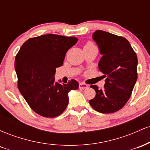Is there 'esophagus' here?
Returning a JSON list of instances; mask_svg holds the SVG:
<instances>
[{"mask_svg":"<svg viewBox=\"0 0 150 150\" xmlns=\"http://www.w3.org/2000/svg\"><path fill=\"white\" fill-rule=\"evenodd\" d=\"M79 87H80V89H86L88 87V85H86V84L83 83V82H81V83H80V85H79Z\"/></svg>","mask_w":150,"mask_h":150,"instance_id":"34e87169","label":"esophagus"}]
</instances>
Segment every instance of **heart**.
Returning <instances> with one entry per match:
<instances>
[{"label": "heart", "mask_w": 150, "mask_h": 150, "mask_svg": "<svg viewBox=\"0 0 150 150\" xmlns=\"http://www.w3.org/2000/svg\"><path fill=\"white\" fill-rule=\"evenodd\" d=\"M87 45H92V44H87Z\"/></svg>", "instance_id": "obj_1"}]
</instances>
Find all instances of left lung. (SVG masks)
<instances>
[{"mask_svg": "<svg viewBox=\"0 0 150 150\" xmlns=\"http://www.w3.org/2000/svg\"><path fill=\"white\" fill-rule=\"evenodd\" d=\"M92 39L102 55L98 67L106 80L103 89L90 86L96 96L89 104L99 113L116 112L126 104L137 81V55L124 37L97 30Z\"/></svg>", "mask_w": 150, "mask_h": 150, "instance_id": "obj_1", "label": "left lung"}]
</instances>
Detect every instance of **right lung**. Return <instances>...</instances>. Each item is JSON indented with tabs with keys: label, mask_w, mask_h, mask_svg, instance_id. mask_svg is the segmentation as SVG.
<instances>
[{
	"label": "right lung",
	"mask_w": 150,
	"mask_h": 150,
	"mask_svg": "<svg viewBox=\"0 0 150 150\" xmlns=\"http://www.w3.org/2000/svg\"><path fill=\"white\" fill-rule=\"evenodd\" d=\"M73 37L45 34L31 38L22 44L15 60L18 88L31 108L44 117L61 115L68 104V93L79 84L55 81L56 68L63 64L65 53L76 44Z\"/></svg>",
	"instance_id": "add662e5"
}]
</instances>
